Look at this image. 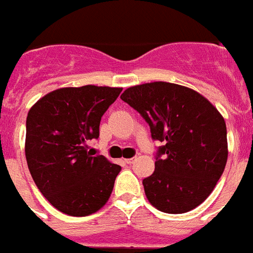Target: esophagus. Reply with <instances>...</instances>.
Instances as JSON below:
<instances>
[{
    "label": "esophagus",
    "mask_w": 253,
    "mask_h": 253,
    "mask_svg": "<svg viewBox=\"0 0 253 253\" xmlns=\"http://www.w3.org/2000/svg\"><path fill=\"white\" fill-rule=\"evenodd\" d=\"M135 159H136L135 157H132V158H127V159H125V162H126L127 165H131V163L135 162Z\"/></svg>",
    "instance_id": "34e87169"
}]
</instances>
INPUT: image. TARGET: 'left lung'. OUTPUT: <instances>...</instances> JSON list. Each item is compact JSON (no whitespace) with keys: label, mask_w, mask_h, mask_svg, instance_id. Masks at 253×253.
<instances>
[{"label":"left lung","mask_w":253,"mask_h":253,"mask_svg":"<svg viewBox=\"0 0 253 253\" xmlns=\"http://www.w3.org/2000/svg\"><path fill=\"white\" fill-rule=\"evenodd\" d=\"M125 103L137 110L161 145L156 169L143 180L148 201L166 213L195 209L212 193L228 159L222 116L197 91L169 82L125 90Z\"/></svg>","instance_id":"left-lung-1"}]
</instances>
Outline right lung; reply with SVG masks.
I'll return each mask as SVG.
<instances>
[{
	"instance_id": "right-lung-1",
	"label": "right lung",
	"mask_w": 253,
	"mask_h": 253,
	"mask_svg": "<svg viewBox=\"0 0 253 253\" xmlns=\"http://www.w3.org/2000/svg\"><path fill=\"white\" fill-rule=\"evenodd\" d=\"M122 88L64 87L41 97L27 117L25 158L40 192L55 209L87 216L108 202L121 166L94 156L103 114Z\"/></svg>"
}]
</instances>
